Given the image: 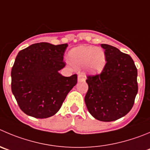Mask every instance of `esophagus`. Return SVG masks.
Segmentation results:
<instances>
[{"label":"esophagus","instance_id":"obj_1","mask_svg":"<svg viewBox=\"0 0 150 150\" xmlns=\"http://www.w3.org/2000/svg\"><path fill=\"white\" fill-rule=\"evenodd\" d=\"M85 76L83 74H79L78 75V82H83V81H85Z\"/></svg>","mask_w":150,"mask_h":150}]
</instances>
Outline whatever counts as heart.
Wrapping results in <instances>:
<instances>
[{
	"mask_svg": "<svg viewBox=\"0 0 150 150\" xmlns=\"http://www.w3.org/2000/svg\"><path fill=\"white\" fill-rule=\"evenodd\" d=\"M68 59L76 68L85 66L92 74H99L106 65L105 54L101 48L95 47L80 46L71 50Z\"/></svg>",
	"mask_w": 150,
	"mask_h": 150,
	"instance_id": "obj_1",
	"label": "heart"
}]
</instances>
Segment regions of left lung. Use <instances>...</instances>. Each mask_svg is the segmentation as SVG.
I'll return each mask as SVG.
<instances>
[{
    "label": "left lung",
    "mask_w": 150,
    "mask_h": 150,
    "mask_svg": "<svg viewBox=\"0 0 150 150\" xmlns=\"http://www.w3.org/2000/svg\"><path fill=\"white\" fill-rule=\"evenodd\" d=\"M101 46L105 49L106 65L100 74L87 76L85 102L96 119L112 122L132 109L138 93V71L129 54L108 44Z\"/></svg>",
    "instance_id": "left-lung-1"
}]
</instances>
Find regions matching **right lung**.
Here are the masks:
<instances>
[{
  "instance_id": "add662e5",
  "label": "right lung",
  "mask_w": 150,
  "mask_h": 150,
  "mask_svg": "<svg viewBox=\"0 0 150 150\" xmlns=\"http://www.w3.org/2000/svg\"><path fill=\"white\" fill-rule=\"evenodd\" d=\"M68 44H32L21 50L12 68V91L26 115L46 119L60 109L69 91L77 83V75L63 76V56Z\"/></svg>"
}]
</instances>
